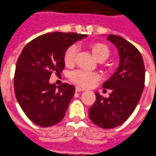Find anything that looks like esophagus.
Wrapping results in <instances>:
<instances>
[{
    "label": "esophagus",
    "mask_w": 156,
    "mask_h": 156,
    "mask_svg": "<svg viewBox=\"0 0 156 156\" xmlns=\"http://www.w3.org/2000/svg\"><path fill=\"white\" fill-rule=\"evenodd\" d=\"M84 90H85L84 88H81V87H76V92H80V91H84Z\"/></svg>",
    "instance_id": "obj_1"
}]
</instances>
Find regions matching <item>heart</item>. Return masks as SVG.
<instances>
[{
  "instance_id": "obj_1",
  "label": "heart",
  "mask_w": 156,
  "mask_h": 156,
  "mask_svg": "<svg viewBox=\"0 0 156 156\" xmlns=\"http://www.w3.org/2000/svg\"><path fill=\"white\" fill-rule=\"evenodd\" d=\"M90 51L97 61H104L109 56L110 51L108 47L103 43L96 42L90 44ZM76 47L75 45L70 46L64 54V62L67 66L74 64L76 60ZM71 80L80 87H89L94 84L99 79V76L95 73H90L85 70H76L70 75Z\"/></svg>"
}]
</instances>
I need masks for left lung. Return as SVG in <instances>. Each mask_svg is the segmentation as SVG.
<instances>
[{"instance_id":"8db88e82","label":"left lung","mask_w":156,"mask_h":156,"mask_svg":"<svg viewBox=\"0 0 156 156\" xmlns=\"http://www.w3.org/2000/svg\"><path fill=\"white\" fill-rule=\"evenodd\" d=\"M119 56V64L107 80L104 88L111 89L108 98L96 92V101L89 109L91 121L103 129L119 126L129 119L138 104L144 88L145 68L141 53L124 38L108 35Z\"/></svg>"}]
</instances>
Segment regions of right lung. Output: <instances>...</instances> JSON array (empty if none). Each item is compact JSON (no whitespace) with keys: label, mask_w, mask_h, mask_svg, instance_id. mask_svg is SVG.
Listing matches in <instances>:
<instances>
[{"label":"right lung","mask_w":156,"mask_h":156,"mask_svg":"<svg viewBox=\"0 0 156 156\" xmlns=\"http://www.w3.org/2000/svg\"><path fill=\"white\" fill-rule=\"evenodd\" d=\"M86 34L51 32L28 43L19 56L14 74V92L23 112L34 124L49 127L66 113L76 88L64 83L56 87L49 81L52 72L65 67L66 51Z\"/></svg>","instance_id":"add662e5"}]
</instances>
